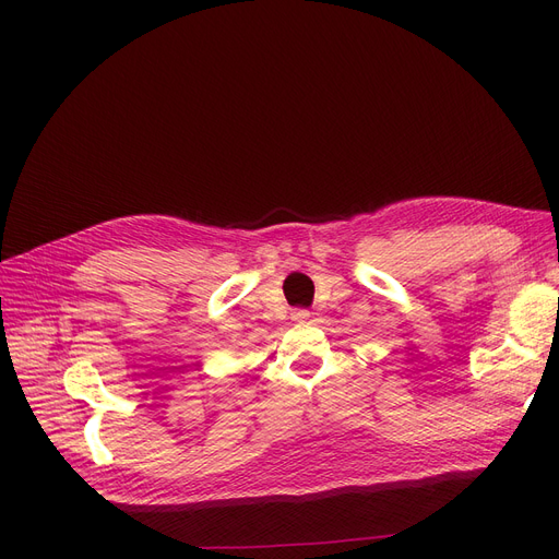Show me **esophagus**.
Returning <instances> with one entry per match:
<instances>
[{"label":"esophagus","instance_id":"34e87169","mask_svg":"<svg viewBox=\"0 0 559 559\" xmlns=\"http://www.w3.org/2000/svg\"><path fill=\"white\" fill-rule=\"evenodd\" d=\"M292 319L299 321V324H304V321H308V319H310V310H306V308H297V310H292Z\"/></svg>","mask_w":559,"mask_h":559}]
</instances>
